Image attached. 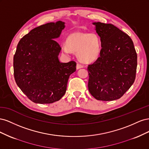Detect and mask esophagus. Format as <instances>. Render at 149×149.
I'll return each instance as SVG.
<instances>
[{
	"mask_svg": "<svg viewBox=\"0 0 149 149\" xmlns=\"http://www.w3.org/2000/svg\"><path fill=\"white\" fill-rule=\"evenodd\" d=\"M82 68H83V66L82 65L79 64V63H77V65H76V69H77V70Z\"/></svg>",
	"mask_w": 149,
	"mask_h": 149,
	"instance_id": "obj_1",
	"label": "esophagus"
}]
</instances>
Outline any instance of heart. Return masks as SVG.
<instances>
[{
  "label": "heart",
  "mask_w": 149,
  "mask_h": 149,
  "mask_svg": "<svg viewBox=\"0 0 149 149\" xmlns=\"http://www.w3.org/2000/svg\"><path fill=\"white\" fill-rule=\"evenodd\" d=\"M66 43L62 45L63 52L67 54L71 50L77 52L79 60L85 63L94 61L100 54L101 39L96 33H73L68 37Z\"/></svg>",
  "instance_id": "b5f03b06"
}]
</instances>
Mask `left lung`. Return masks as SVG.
Instances as JSON below:
<instances>
[{
	"instance_id": "left-lung-1",
	"label": "left lung",
	"mask_w": 149,
	"mask_h": 149,
	"mask_svg": "<svg viewBox=\"0 0 149 149\" xmlns=\"http://www.w3.org/2000/svg\"><path fill=\"white\" fill-rule=\"evenodd\" d=\"M101 38L100 56L88 65V89L97 100L114 101L124 95L136 79L137 56L132 39L111 24L93 23Z\"/></svg>"
}]
</instances>
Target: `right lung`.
I'll return each mask as SVG.
<instances>
[{
    "mask_svg": "<svg viewBox=\"0 0 149 149\" xmlns=\"http://www.w3.org/2000/svg\"><path fill=\"white\" fill-rule=\"evenodd\" d=\"M65 22H50L31 30L17 45L13 56L15 82L30 100L50 104L64 96L70 76L76 71L74 61L61 63V48L55 39Z\"/></svg>",
    "mask_w": 149,
    "mask_h": 149,
    "instance_id": "1",
    "label": "right lung"
}]
</instances>
